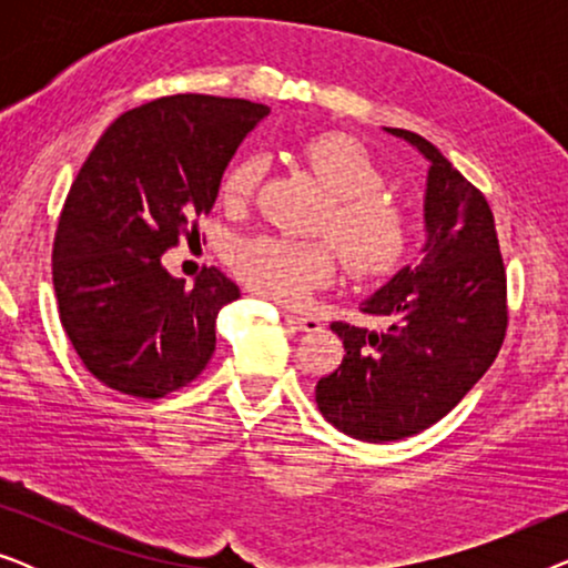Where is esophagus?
Segmentation results:
<instances>
[{"mask_svg":"<svg viewBox=\"0 0 568 568\" xmlns=\"http://www.w3.org/2000/svg\"><path fill=\"white\" fill-rule=\"evenodd\" d=\"M284 317H286V323L294 325V328H297V331H317V328H321V321H317V317H313V315L286 313Z\"/></svg>","mask_w":568,"mask_h":568,"instance_id":"esophagus-1","label":"esophagus"}]
</instances>
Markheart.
I'll list each match as a JSON object with an SVG mask.
<instances>
[{"instance_id":"heart-1","label":"heart","mask_w":568,"mask_h":568,"mask_svg":"<svg viewBox=\"0 0 568 568\" xmlns=\"http://www.w3.org/2000/svg\"><path fill=\"white\" fill-rule=\"evenodd\" d=\"M300 158L331 196L323 230L336 243L348 274L356 278L390 274L406 258L414 220L400 201L379 191L383 170L372 154L346 134H321L302 144ZM261 175L258 158L237 160L222 178L224 204H245ZM227 258L245 284L282 302L305 300L336 274V255L323 240L253 235L232 243Z\"/></svg>"}]
</instances>
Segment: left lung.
<instances>
[{
	"label": "left lung",
	"instance_id": "obj_1",
	"mask_svg": "<svg viewBox=\"0 0 568 568\" xmlns=\"http://www.w3.org/2000/svg\"><path fill=\"white\" fill-rule=\"evenodd\" d=\"M385 131L429 160L424 258L362 302L385 328L331 323L346 356L315 385L325 422L375 445L447 416L486 375L507 333V274L486 196L424 136Z\"/></svg>",
	"mask_w": 568,
	"mask_h": 568
}]
</instances>
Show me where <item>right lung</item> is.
<instances>
[{
  "mask_svg": "<svg viewBox=\"0 0 568 568\" xmlns=\"http://www.w3.org/2000/svg\"><path fill=\"white\" fill-rule=\"evenodd\" d=\"M266 115L240 98H158L119 115L84 160L51 266L61 325L103 385L162 398L212 359L237 284L212 266L189 290L160 258L212 212L232 154Z\"/></svg>",
  "mask_w": 568,
  "mask_h": 568,
  "instance_id": "add662e5",
  "label": "right lung"
}]
</instances>
